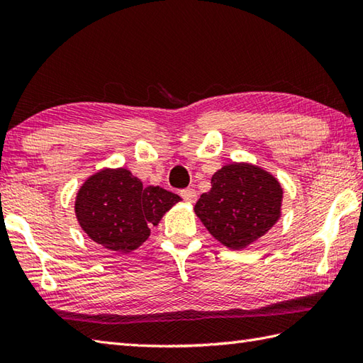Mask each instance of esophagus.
Returning <instances> with one entry per match:
<instances>
[{"instance_id": "34e87169", "label": "esophagus", "mask_w": 363, "mask_h": 363, "mask_svg": "<svg viewBox=\"0 0 363 363\" xmlns=\"http://www.w3.org/2000/svg\"><path fill=\"white\" fill-rule=\"evenodd\" d=\"M179 195L182 196L184 201L187 203H195L196 201V191L195 189H184L179 191Z\"/></svg>"}]
</instances>
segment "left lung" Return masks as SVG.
<instances>
[{
  "label": "left lung",
  "instance_id": "obj_1",
  "mask_svg": "<svg viewBox=\"0 0 363 363\" xmlns=\"http://www.w3.org/2000/svg\"><path fill=\"white\" fill-rule=\"evenodd\" d=\"M212 189L195 212L223 245L239 250L272 228L280 217L283 189L272 174L248 163H230L212 176Z\"/></svg>",
  "mask_w": 363,
  "mask_h": 363
}]
</instances>
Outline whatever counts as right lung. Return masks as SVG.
<instances>
[{
  "label": "right lung",
  "instance_id": "1",
  "mask_svg": "<svg viewBox=\"0 0 363 363\" xmlns=\"http://www.w3.org/2000/svg\"><path fill=\"white\" fill-rule=\"evenodd\" d=\"M181 196L162 187H143L129 169H102L78 190L75 214L83 231L108 250L129 253L151 234Z\"/></svg>",
  "mask_w": 363,
  "mask_h": 363
}]
</instances>
